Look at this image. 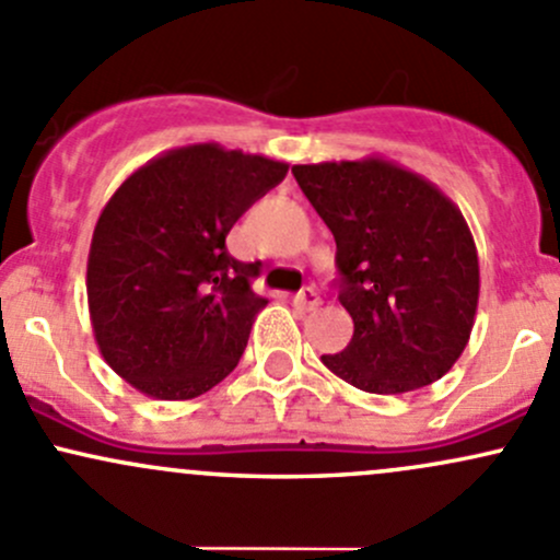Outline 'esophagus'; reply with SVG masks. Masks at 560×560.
Wrapping results in <instances>:
<instances>
[{"instance_id": "1", "label": "esophagus", "mask_w": 560, "mask_h": 560, "mask_svg": "<svg viewBox=\"0 0 560 560\" xmlns=\"http://www.w3.org/2000/svg\"><path fill=\"white\" fill-rule=\"evenodd\" d=\"M293 304H296V310H302V312H315L317 306H320V296H317L312 288H304V291L293 299Z\"/></svg>"}]
</instances>
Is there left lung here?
Segmentation results:
<instances>
[{"label": "left lung", "instance_id": "1", "mask_svg": "<svg viewBox=\"0 0 560 560\" xmlns=\"http://www.w3.org/2000/svg\"><path fill=\"white\" fill-rule=\"evenodd\" d=\"M336 240L350 345L323 363L352 387L400 395L446 376L478 312V248L451 197L398 162L369 154L293 165Z\"/></svg>", "mask_w": 560, "mask_h": 560}]
</instances>
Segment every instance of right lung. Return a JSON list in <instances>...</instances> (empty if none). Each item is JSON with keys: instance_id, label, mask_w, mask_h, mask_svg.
<instances>
[{"instance_id": "1", "label": "right lung", "mask_w": 560, "mask_h": 560, "mask_svg": "<svg viewBox=\"0 0 560 560\" xmlns=\"http://www.w3.org/2000/svg\"><path fill=\"white\" fill-rule=\"evenodd\" d=\"M288 162L189 143L136 167L109 197L88 254L95 345L138 393L191 400L243 358L269 299L250 291L258 264L230 256L226 234Z\"/></svg>"}]
</instances>
